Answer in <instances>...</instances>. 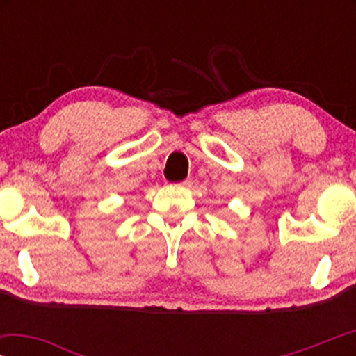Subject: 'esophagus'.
Returning a JSON list of instances; mask_svg holds the SVG:
<instances>
[{
  "label": "esophagus",
  "mask_w": 356,
  "mask_h": 356,
  "mask_svg": "<svg viewBox=\"0 0 356 356\" xmlns=\"http://www.w3.org/2000/svg\"><path fill=\"white\" fill-rule=\"evenodd\" d=\"M191 184H193V179H191V178H186V179H183L181 183H179V186H183V188H191Z\"/></svg>",
  "instance_id": "34e87169"
}]
</instances>
